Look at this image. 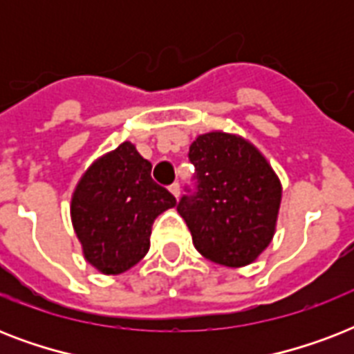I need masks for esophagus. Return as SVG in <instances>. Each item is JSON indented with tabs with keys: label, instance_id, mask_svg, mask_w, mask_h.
Listing matches in <instances>:
<instances>
[{
	"label": "esophagus",
	"instance_id": "34e87169",
	"mask_svg": "<svg viewBox=\"0 0 354 354\" xmlns=\"http://www.w3.org/2000/svg\"><path fill=\"white\" fill-rule=\"evenodd\" d=\"M169 191H171V193L174 194V196H176V198H180V183H178V182L172 183L171 187H169Z\"/></svg>",
	"mask_w": 354,
	"mask_h": 354
}]
</instances>
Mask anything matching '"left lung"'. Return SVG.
I'll list each match as a JSON object with an SVG mask.
<instances>
[{
	"label": "left lung",
	"mask_w": 354,
	"mask_h": 354,
	"mask_svg": "<svg viewBox=\"0 0 354 354\" xmlns=\"http://www.w3.org/2000/svg\"><path fill=\"white\" fill-rule=\"evenodd\" d=\"M196 169V193L185 194L178 213L193 244L213 263L252 264L274 239L281 182L266 158L248 139L215 130L189 147Z\"/></svg>",
	"instance_id": "8db88e82"
}]
</instances>
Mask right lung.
<instances>
[{
    "instance_id": "1",
    "label": "right lung",
    "mask_w": 354,
    "mask_h": 354,
    "mask_svg": "<svg viewBox=\"0 0 354 354\" xmlns=\"http://www.w3.org/2000/svg\"><path fill=\"white\" fill-rule=\"evenodd\" d=\"M152 163L130 141L97 158L71 196V222L88 263L118 275L138 264L150 248L156 216L176 198L150 176Z\"/></svg>"
}]
</instances>
